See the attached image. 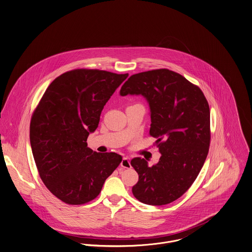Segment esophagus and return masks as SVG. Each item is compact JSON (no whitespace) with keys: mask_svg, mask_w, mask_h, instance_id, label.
I'll use <instances>...</instances> for the list:
<instances>
[{"mask_svg":"<svg viewBox=\"0 0 252 252\" xmlns=\"http://www.w3.org/2000/svg\"><path fill=\"white\" fill-rule=\"evenodd\" d=\"M120 165H121V167H123V168H130V167H131L130 159L127 158V157H124V158L122 159V160H121V162H120Z\"/></svg>","mask_w":252,"mask_h":252,"instance_id":"34e87169","label":"esophagus"}]
</instances>
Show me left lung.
Here are the masks:
<instances>
[{
  "instance_id": "obj_1",
  "label": "left lung",
  "mask_w": 252,
  "mask_h": 252,
  "mask_svg": "<svg viewBox=\"0 0 252 252\" xmlns=\"http://www.w3.org/2000/svg\"><path fill=\"white\" fill-rule=\"evenodd\" d=\"M142 95L150 108L149 134L156 137L160 158L148 166L135 158L138 181L132 191L138 201L165 205L181 197L199 174L209 152L210 109L202 91L182 75L156 69L132 75L120 95Z\"/></svg>"
}]
</instances>
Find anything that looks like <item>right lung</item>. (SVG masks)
Returning <instances> with one entry per match:
<instances>
[{
  "instance_id": "add662e5",
  "label": "right lung",
  "mask_w": 252,
  "mask_h": 252,
  "mask_svg": "<svg viewBox=\"0 0 252 252\" xmlns=\"http://www.w3.org/2000/svg\"><path fill=\"white\" fill-rule=\"evenodd\" d=\"M128 74L74 69L56 78L32 115L30 140L39 176L47 189L69 205L98 196L122 157L97 153L87 139Z\"/></svg>"
}]
</instances>
